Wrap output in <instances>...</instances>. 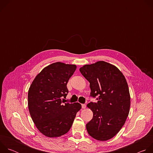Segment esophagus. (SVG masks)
Wrapping results in <instances>:
<instances>
[{
    "mask_svg": "<svg viewBox=\"0 0 153 153\" xmlns=\"http://www.w3.org/2000/svg\"><path fill=\"white\" fill-rule=\"evenodd\" d=\"M86 106L85 104H82V108L84 109V108H86Z\"/></svg>",
    "mask_w": 153,
    "mask_h": 153,
    "instance_id": "obj_1",
    "label": "esophagus"
}]
</instances>
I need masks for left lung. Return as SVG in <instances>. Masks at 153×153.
Masks as SVG:
<instances>
[{
    "label": "left lung",
    "mask_w": 153,
    "mask_h": 153,
    "mask_svg": "<svg viewBox=\"0 0 153 153\" xmlns=\"http://www.w3.org/2000/svg\"><path fill=\"white\" fill-rule=\"evenodd\" d=\"M90 82L91 102L87 107L93 113L86 125L87 131L94 139L105 141L116 136L125 123L130 108V95L126 79L114 65L104 61L85 65L79 69Z\"/></svg>",
    "instance_id": "left-lung-1"
}]
</instances>
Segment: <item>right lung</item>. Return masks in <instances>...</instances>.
Segmentation results:
<instances>
[{"mask_svg": "<svg viewBox=\"0 0 153 153\" xmlns=\"http://www.w3.org/2000/svg\"><path fill=\"white\" fill-rule=\"evenodd\" d=\"M76 65L62 62L43 68L33 81L28 93L30 114L39 131L48 137H60L70 129L79 103H65L67 84Z\"/></svg>", "mask_w": 153, "mask_h": 153, "instance_id": "obj_1", "label": "right lung"}]
</instances>
